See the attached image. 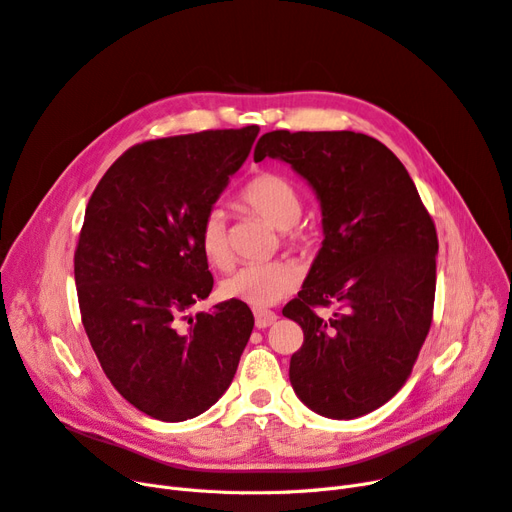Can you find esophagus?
<instances>
[{
    "instance_id": "esophagus-1",
    "label": "esophagus",
    "mask_w": 512,
    "mask_h": 512,
    "mask_svg": "<svg viewBox=\"0 0 512 512\" xmlns=\"http://www.w3.org/2000/svg\"><path fill=\"white\" fill-rule=\"evenodd\" d=\"M254 317H256V327H258V330H264V327H269V325H273L277 321V315L273 311H262V309L254 311Z\"/></svg>"
}]
</instances>
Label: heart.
I'll return each mask as SVG.
<instances>
[{"mask_svg":"<svg viewBox=\"0 0 512 512\" xmlns=\"http://www.w3.org/2000/svg\"><path fill=\"white\" fill-rule=\"evenodd\" d=\"M241 203L277 231H288L300 220L302 201L290 180L277 174H260L241 191ZM199 245L206 260L216 269H229L233 250L227 231V218L220 210L208 212L199 231ZM300 283V271L292 262L273 260L245 264L222 281V296L245 302L254 309H267L292 294Z\"/></svg>","mask_w":512,"mask_h":512,"instance_id":"1","label":"heart"}]
</instances>
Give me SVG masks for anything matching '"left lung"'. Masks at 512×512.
Segmentation results:
<instances>
[{
	"mask_svg": "<svg viewBox=\"0 0 512 512\" xmlns=\"http://www.w3.org/2000/svg\"><path fill=\"white\" fill-rule=\"evenodd\" d=\"M256 157L290 163L321 203V250L283 306L304 332L290 361L294 393L325 418L370 414L410 378L431 330L435 222L403 163L372 136L275 130ZM330 303V320L314 313Z\"/></svg>",
	"mask_w": 512,
	"mask_h": 512,
	"instance_id": "1",
	"label": "left lung"
}]
</instances>
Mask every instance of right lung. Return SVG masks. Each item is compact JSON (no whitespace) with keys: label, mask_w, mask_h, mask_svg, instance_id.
<instances>
[{"label":"right lung","mask_w":512,"mask_h":512,"mask_svg":"<svg viewBox=\"0 0 512 512\" xmlns=\"http://www.w3.org/2000/svg\"><path fill=\"white\" fill-rule=\"evenodd\" d=\"M258 126L147 140L94 189L75 250L81 323L117 393L163 422L203 414L224 395L250 340V306L206 300L214 277L199 231Z\"/></svg>","instance_id":"right-lung-1"}]
</instances>
